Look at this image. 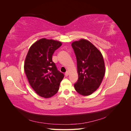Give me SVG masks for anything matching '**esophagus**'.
<instances>
[{"label": "esophagus", "mask_w": 131, "mask_h": 131, "mask_svg": "<svg viewBox=\"0 0 131 131\" xmlns=\"http://www.w3.org/2000/svg\"><path fill=\"white\" fill-rule=\"evenodd\" d=\"M68 75H69V72H68V71H67V72L65 73V76L66 77H68Z\"/></svg>", "instance_id": "obj_1"}]
</instances>
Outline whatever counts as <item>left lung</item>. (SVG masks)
<instances>
[{
	"instance_id": "8db88e82",
	"label": "left lung",
	"mask_w": 131,
	"mask_h": 131,
	"mask_svg": "<svg viewBox=\"0 0 131 131\" xmlns=\"http://www.w3.org/2000/svg\"><path fill=\"white\" fill-rule=\"evenodd\" d=\"M77 57L78 81L74 84L77 92L87 96L101 85L105 73V63L101 51L90 41L81 39L72 43Z\"/></svg>"
}]
</instances>
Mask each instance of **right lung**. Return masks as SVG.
<instances>
[{
    "label": "right lung",
    "instance_id": "add662e5",
    "mask_svg": "<svg viewBox=\"0 0 131 131\" xmlns=\"http://www.w3.org/2000/svg\"><path fill=\"white\" fill-rule=\"evenodd\" d=\"M61 41L42 38L33 43L26 56L24 70L30 85L37 94L49 98L58 92L64 78L52 61L55 50Z\"/></svg>",
    "mask_w": 131,
    "mask_h": 131
}]
</instances>
